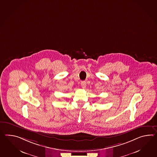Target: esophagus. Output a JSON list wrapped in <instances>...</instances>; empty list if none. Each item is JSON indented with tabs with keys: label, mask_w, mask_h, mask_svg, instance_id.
Wrapping results in <instances>:
<instances>
[{
	"label": "esophagus",
	"mask_w": 157,
	"mask_h": 157,
	"mask_svg": "<svg viewBox=\"0 0 157 157\" xmlns=\"http://www.w3.org/2000/svg\"><path fill=\"white\" fill-rule=\"evenodd\" d=\"M81 86L83 88H85L86 87V82L85 81H83L81 82Z\"/></svg>",
	"instance_id": "esophagus-1"
}]
</instances>
